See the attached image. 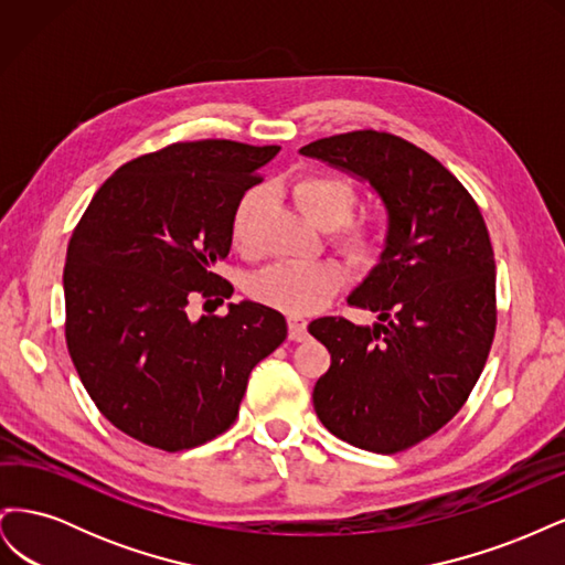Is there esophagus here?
<instances>
[{"label":"esophagus","instance_id":"34e87169","mask_svg":"<svg viewBox=\"0 0 565 565\" xmlns=\"http://www.w3.org/2000/svg\"><path fill=\"white\" fill-rule=\"evenodd\" d=\"M287 330H289V339L292 341H303L306 337H309V330H306V320L301 316H289Z\"/></svg>","mask_w":565,"mask_h":565}]
</instances>
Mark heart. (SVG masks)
<instances>
[{"instance_id":"1","label":"heart","mask_w":565,"mask_h":565,"mask_svg":"<svg viewBox=\"0 0 565 565\" xmlns=\"http://www.w3.org/2000/svg\"><path fill=\"white\" fill-rule=\"evenodd\" d=\"M297 207L316 226L330 228L332 245L353 264H372L384 249V226L372 216H351L355 188L334 174H299L287 185ZM259 191H247L231 214V243L249 249L254 221L259 212ZM341 270L328 262L273 264L252 280V295L285 313H309L328 303L341 287Z\"/></svg>"}]
</instances>
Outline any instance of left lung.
I'll return each instance as SVG.
<instances>
[{"label":"left lung","mask_w":565,"mask_h":565,"mask_svg":"<svg viewBox=\"0 0 565 565\" xmlns=\"http://www.w3.org/2000/svg\"><path fill=\"white\" fill-rule=\"evenodd\" d=\"M370 181L388 210L382 262L349 297L372 328L318 318L332 363L313 388L324 429L396 455L467 403L498 328L494 254L476 200L429 152L388 131H347L301 148Z\"/></svg>","instance_id":"left-lung-1"}]
</instances>
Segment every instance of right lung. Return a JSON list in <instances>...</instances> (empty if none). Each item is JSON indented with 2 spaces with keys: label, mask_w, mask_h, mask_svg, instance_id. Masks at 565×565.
I'll use <instances>...</instances> for the list:
<instances>
[{
  "label": "right lung",
  "mask_w": 565,
  "mask_h": 565,
  "mask_svg": "<svg viewBox=\"0 0 565 565\" xmlns=\"http://www.w3.org/2000/svg\"><path fill=\"white\" fill-rule=\"evenodd\" d=\"M278 146L177 141L122 164L67 245L65 344L113 426L164 452L198 448L237 419L252 367L287 337L285 318L241 301L193 322V297L228 299L214 273L231 214Z\"/></svg>",
  "instance_id": "1"
}]
</instances>
